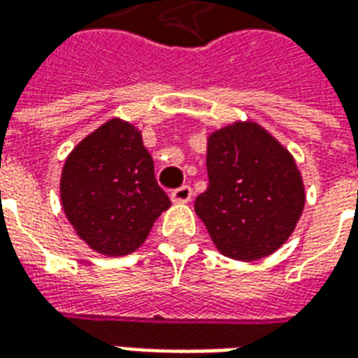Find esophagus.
I'll use <instances>...</instances> for the list:
<instances>
[{
  "mask_svg": "<svg viewBox=\"0 0 358 358\" xmlns=\"http://www.w3.org/2000/svg\"><path fill=\"white\" fill-rule=\"evenodd\" d=\"M192 195H194L192 187L182 186V187H178V189H174V192H172L171 199L174 203H187V201H192Z\"/></svg>",
  "mask_w": 358,
  "mask_h": 358,
  "instance_id": "obj_1",
  "label": "esophagus"
}]
</instances>
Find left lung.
I'll return each instance as SVG.
<instances>
[{"mask_svg": "<svg viewBox=\"0 0 358 358\" xmlns=\"http://www.w3.org/2000/svg\"><path fill=\"white\" fill-rule=\"evenodd\" d=\"M209 186L195 213L224 257L257 261L284 245L305 209L295 159L253 120L232 122L207 138Z\"/></svg>", "mask_w": 358, "mask_h": 358, "instance_id": "obj_1", "label": "left lung"}]
</instances>
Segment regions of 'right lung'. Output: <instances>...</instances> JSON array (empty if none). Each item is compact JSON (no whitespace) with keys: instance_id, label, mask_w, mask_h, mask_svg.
Wrapping results in <instances>:
<instances>
[{"instance_id":"add662e5","label":"right lung","mask_w":358,"mask_h":358,"mask_svg":"<svg viewBox=\"0 0 358 358\" xmlns=\"http://www.w3.org/2000/svg\"><path fill=\"white\" fill-rule=\"evenodd\" d=\"M59 192L74 232L107 257L134 253L171 207L141 132L122 118L95 128L69 153Z\"/></svg>"}]
</instances>
